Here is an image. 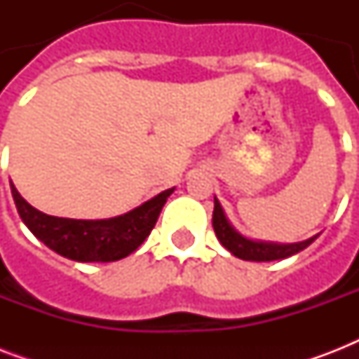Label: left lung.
Segmentation results:
<instances>
[{"label": "left lung", "instance_id": "1", "mask_svg": "<svg viewBox=\"0 0 359 359\" xmlns=\"http://www.w3.org/2000/svg\"><path fill=\"white\" fill-rule=\"evenodd\" d=\"M212 227L214 233L218 236L225 250H229L231 253L238 259L244 261H278V259H285L298 253V251L306 250L307 245L311 244L313 240L318 235L311 236V238L304 240V242H296V244H273V242H257V240H250L242 236L238 231L229 224V219L225 218V212L219 201L214 197V212H212Z\"/></svg>", "mask_w": 359, "mask_h": 359}]
</instances>
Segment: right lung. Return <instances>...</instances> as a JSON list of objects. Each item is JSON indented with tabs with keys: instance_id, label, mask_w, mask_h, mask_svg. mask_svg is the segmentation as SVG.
I'll return each instance as SVG.
<instances>
[{
	"instance_id": "add662e5",
	"label": "right lung",
	"mask_w": 359,
	"mask_h": 359,
	"mask_svg": "<svg viewBox=\"0 0 359 359\" xmlns=\"http://www.w3.org/2000/svg\"><path fill=\"white\" fill-rule=\"evenodd\" d=\"M175 188L158 194L141 207L109 219L55 218L36 210L11 182L14 205L27 229L59 255L78 262H111L128 257L151 235L162 207Z\"/></svg>"
}]
</instances>
